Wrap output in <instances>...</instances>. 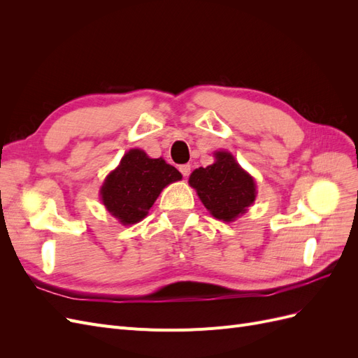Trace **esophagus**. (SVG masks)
I'll list each match as a JSON object with an SVG mask.
<instances>
[{
  "label": "esophagus",
  "instance_id": "1",
  "mask_svg": "<svg viewBox=\"0 0 358 358\" xmlns=\"http://www.w3.org/2000/svg\"><path fill=\"white\" fill-rule=\"evenodd\" d=\"M179 171L182 173V175L183 176H188L189 175V173H191V166L189 164H182V166H179Z\"/></svg>",
  "mask_w": 358,
  "mask_h": 358
}]
</instances>
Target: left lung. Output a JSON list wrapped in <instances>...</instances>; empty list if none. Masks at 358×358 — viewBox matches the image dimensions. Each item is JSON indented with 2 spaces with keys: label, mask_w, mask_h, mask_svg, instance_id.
Instances as JSON below:
<instances>
[{
  "label": "left lung",
  "mask_w": 358,
  "mask_h": 358,
  "mask_svg": "<svg viewBox=\"0 0 358 358\" xmlns=\"http://www.w3.org/2000/svg\"><path fill=\"white\" fill-rule=\"evenodd\" d=\"M213 155V164L194 170L188 182L212 216L231 222L255 201L257 187L230 152L218 150Z\"/></svg>",
  "instance_id": "left-lung-1"
}]
</instances>
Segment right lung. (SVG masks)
<instances>
[{
    "label": "right lung",
    "instance_id": "add662e5",
    "mask_svg": "<svg viewBox=\"0 0 358 358\" xmlns=\"http://www.w3.org/2000/svg\"><path fill=\"white\" fill-rule=\"evenodd\" d=\"M180 179V173L162 158H149L142 149H129L107 175L100 196L107 212L122 225H131L145 218L162 188Z\"/></svg>",
    "mask_w": 358,
    "mask_h": 358
}]
</instances>
